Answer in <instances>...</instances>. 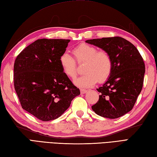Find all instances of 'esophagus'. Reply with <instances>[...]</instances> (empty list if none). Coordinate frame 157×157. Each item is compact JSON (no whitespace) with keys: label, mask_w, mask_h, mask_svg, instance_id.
I'll use <instances>...</instances> for the list:
<instances>
[{"label":"esophagus","mask_w":157,"mask_h":157,"mask_svg":"<svg viewBox=\"0 0 157 157\" xmlns=\"http://www.w3.org/2000/svg\"><path fill=\"white\" fill-rule=\"evenodd\" d=\"M87 90L86 89H80V92H81V94H85V93L87 92Z\"/></svg>","instance_id":"34e87169"}]
</instances>
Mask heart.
Wrapping results in <instances>:
<instances>
[{
	"label": "heart",
	"mask_w": 157,
	"mask_h": 157,
	"mask_svg": "<svg viewBox=\"0 0 157 157\" xmlns=\"http://www.w3.org/2000/svg\"><path fill=\"white\" fill-rule=\"evenodd\" d=\"M76 61L85 63L84 72L86 73L75 79L74 83L79 87L89 88L96 82H105L111 75L113 63L111 56L105 51H98L95 46L82 44L73 50ZM63 73L70 78H75L78 68L75 59L67 52H63L59 58Z\"/></svg>",
	"instance_id": "heart-1"
}]
</instances>
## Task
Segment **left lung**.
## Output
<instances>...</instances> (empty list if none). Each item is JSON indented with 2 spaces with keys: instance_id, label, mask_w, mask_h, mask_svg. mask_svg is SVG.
<instances>
[{
  "instance_id": "obj_1",
  "label": "left lung",
  "mask_w": 157,
  "mask_h": 157,
  "mask_svg": "<svg viewBox=\"0 0 157 157\" xmlns=\"http://www.w3.org/2000/svg\"><path fill=\"white\" fill-rule=\"evenodd\" d=\"M107 52L112 59L111 75L101 87L99 100L92 106L98 115L116 119L125 115L134 107L144 82L145 65L134 44L121 37L88 40Z\"/></svg>"
}]
</instances>
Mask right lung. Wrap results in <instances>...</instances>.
<instances>
[{
  "label": "right lung",
  "instance_id": "add662e5",
  "mask_svg": "<svg viewBox=\"0 0 157 157\" xmlns=\"http://www.w3.org/2000/svg\"><path fill=\"white\" fill-rule=\"evenodd\" d=\"M70 40L39 39L17 56L14 86L22 108L43 121L59 118L80 94L63 71L59 58Z\"/></svg>",
  "mask_w": 157,
  "mask_h": 157
}]
</instances>
